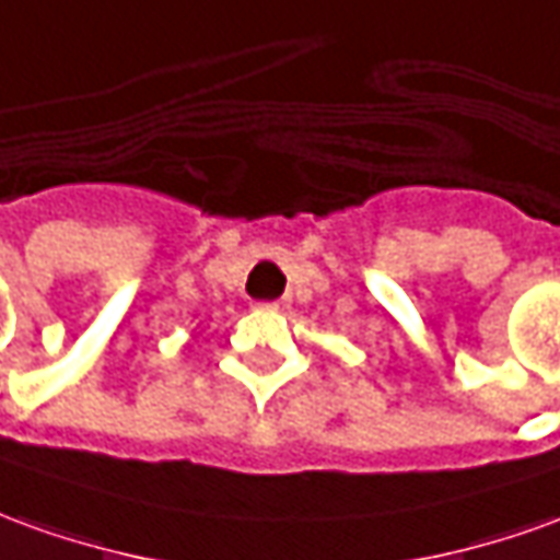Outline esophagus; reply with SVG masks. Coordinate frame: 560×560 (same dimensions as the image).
I'll list each match as a JSON object with an SVG mask.
<instances>
[{"label":"esophagus","instance_id":"1","mask_svg":"<svg viewBox=\"0 0 560 560\" xmlns=\"http://www.w3.org/2000/svg\"><path fill=\"white\" fill-rule=\"evenodd\" d=\"M260 306L276 308V312H279V308H284V300H272V303H260Z\"/></svg>","mask_w":560,"mask_h":560}]
</instances>
